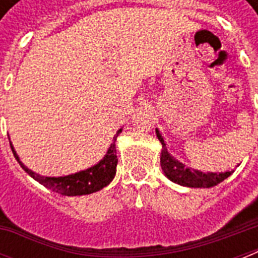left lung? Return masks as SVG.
<instances>
[{"label": "left lung", "mask_w": 258, "mask_h": 258, "mask_svg": "<svg viewBox=\"0 0 258 258\" xmlns=\"http://www.w3.org/2000/svg\"><path fill=\"white\" fill-rule=\"evenodd\" d=\"M157 131V137L162 143V153H161V167L165 172V175L170 180L175 182L182 186L187 187H213L216 184L221 183L222 180L228 178L232 171L225 172H202L198 170H191L188 167H184L183 163L178 162L171 154L167 151V146L165 143V139L161 135V133Z\"/></svg>", "instance_id": "obj_1"}]
</instances>
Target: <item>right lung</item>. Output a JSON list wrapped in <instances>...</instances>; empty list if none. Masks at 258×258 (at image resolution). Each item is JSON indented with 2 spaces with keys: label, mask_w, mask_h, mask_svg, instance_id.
<instances>
[{
  "label": "right lung",
  "mask_w": 258,
  "mask_h": 258,
  "mask_svg": "<svg viewBox=\"0 0 258 258\" xmlns=\"http://www.w3.org/2000/svg\"><path fill=\"white\" fill-rule=\"evenodd\" d=\"M119 133H121V128L113 137V142L109 146L108 151L99 163H96V165L87 170L66 176H42L40 174H36L20 161V157L16 153L12 142H10V147H12L14 158L17 159L22 169L25 170L33 179L44 184L45 187L50 188V190H53V191L58 192L61 196H86V194H92V192L99 191L103 187H105L107 184H109V182L113 179V176L116 174L117 157L115 141H116Z\"/></svg>",
  "instance_id": "right-lung-1"
}]
</instances>
